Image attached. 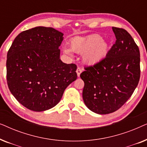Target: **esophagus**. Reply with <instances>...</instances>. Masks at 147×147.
Returning a JSON list of instances; mask_svg holds the SVG:
<instances>
[{"instance_id":"obj_1","label":"esophagus","mask_w":147,"mask_h":147,"mask_svg":"<svg viewBox=\"0 0 147 147\" xmlns=\"http://www.w3.org/2000/svg\"><path fill=\"white\" fill-rule=\"evenodd\" d=\"M82 69H81V68H80V67L77 68V69H76V73H77L78 77H80V74L82 73Z\"/></svg>"}]
</instances>
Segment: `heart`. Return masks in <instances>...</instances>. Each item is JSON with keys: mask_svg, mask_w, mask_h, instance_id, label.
<instances>
[{"mask_svg": "<svg viewBox=\"0 0 147 147\" xmlns=\"http://www.w3.org/2000/svg\"><path fill=\"white\" fill-rule=\"evenodd\" d=\"M69 45L74 53L83 55L84 63L88 65H95L99 63L106 57L109 51V44L98 34L86 37H74L70 41ZM63 51L69 57H73L69 48L64 47Z\"/></svg>", "mask_w": 147, "mask_h": 147, "instance_id": "obj_1", "label": "heart"}]
</instances>
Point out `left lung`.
I'll use <instances>...</instances> for the list:
<instances>
[{"mask_svg":"<svg viewBox=\"0 0 147 147\" xmlns=\"http://www.w3.org/2000/svg\"><path fill=\"white\" fill-rule=\"evenodd\" d=\"M116 41L99 63L80 74L86 106L96 114L116 111L130 98L140 79V51L125 29L112 27Z\"/></svg>","mask_w":147,"mask_h":147,"instance_id":"1","label":"left lung"}]
</instances>
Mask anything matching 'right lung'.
I'll return each mask as SVG.
<instances>
[{"label": "right lung", "instance_id": "right-lung-1", "mask_svg": "<svg viewBox=\"0 0 147 147\" xmlns=\"http://www.w3.org/2000/svg\"><path fill=\"white\" fill-rule=\"evenodd\" d=\"M63 35L51 27L32 28L19 34L8 51V86L28 109L42 112L54 107L77 79L76 64L60 59Z\"/></svg>", "mask_w": 147, "mask_h": 147}]
</instances>
